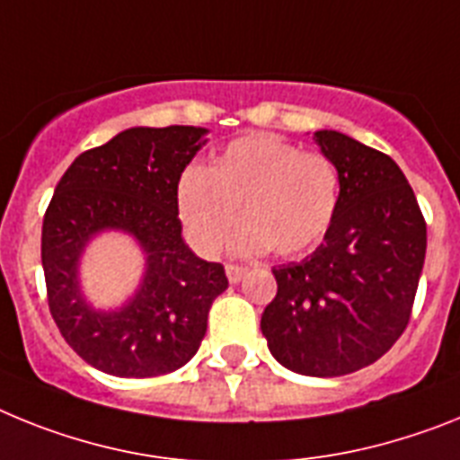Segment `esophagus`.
<instances>
[{"label":"esophagus","instance_id":"esophagus-1","mask_svg":"<svg viewBox=\"0 0 460 460\" xmlns=\"http://www.w3.org/2000/svg\"><path fill=\"white\" fill-rule=\"evenodd\" d=\"M247 270L243 266H235V263H226V278H229L231 285H238L243 278H245Z\"/></svg>","mask_w":460,"mask_h":460}]
</instances>
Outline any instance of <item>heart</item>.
<instances>
[{
    "instance_id": "heart-1",
    "label": "heart",
    "mask_w": 460,
    "mask_h": 460,
    "mask_svg": "<svg viewBox=\"0 0 460 460\" xmlns=\"http://www.w3.org/2000/svg\"><path fill=\"white\" fill-rule=\"evenodd\" d=\"M341 173L326 155L303 153L278 136L257 134L229 143L208 169L191 166L178 182V213L199 252L213 257L238 219L234 252L296 257L313 250L333 225Z\"/></svg>"
}]
</instances>
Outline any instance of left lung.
<instances>
[{
    "mask_svg": "<svg viewBox=\"0 0 460 460\" xmlns=\"http://www.w3.org/2000/svg\"><path fill=\"white\" fill-rule=\"evenodd\" d=\"M314 143L341 173L338 213L310 257L273 269L261 333L291 373L341 377L385 357L405 331L426 222L389 155L333 129L314 131Z\"/></svg>",
    "mask_w": 460,
    "mask_h": 460,
    "instance_id": "8db88e82",
    "label": "left lung"
}]
</instances>
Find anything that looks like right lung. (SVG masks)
<instances>
[{
  "mask_svg": "<svg viewBox=\"0 0 460 460\" xmlns=\"http://www.w3.org/2000/svg\"><path fill=\"white\" fill-rule=\"evenodd\" d=\"M203 127H131L74 159L58 182L41 231L48 305L71 349L115 377L182 368L201 345L208 310L229 287L225 266L182 241L178 182L206 146ZM131 234L146 254L139 289L97 311L82 294L80 259L99 233Z\"/></svg>",
  "mask_w": 460,
  "mask_h": 460,
  "instance_id": "obj_1",
  "label": "right lung"
}]
</instances>
